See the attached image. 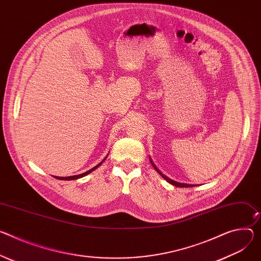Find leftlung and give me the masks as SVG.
<instances>
[{
  "label": "left lung",
  "mask_w": 261,
  "mask_h": 261,
  "mask_svg": "<svg viewBox=\"0 0 261 261\" xmlns=\"http://www.w3.org/2000/svg\"><path fill=\"white\" fill-rule=\"evenodd\" d=\"M150 158V157H149ZM150 161H151V163H152V165H153V168L157 171V173L159 174V175H161V177L164 179V180H167L169 183H171L172 185H175V186H177V187H193V186H195V185H193V184H186V183H180V182H176V181H174V180H172V179H170L169 177H167L165 175H163L159 170H158V168L156 167L155 165V163L153 162V160L150 158Z\"/></svg>",
  "instance_id": "8db88e82"
}]
</instances>
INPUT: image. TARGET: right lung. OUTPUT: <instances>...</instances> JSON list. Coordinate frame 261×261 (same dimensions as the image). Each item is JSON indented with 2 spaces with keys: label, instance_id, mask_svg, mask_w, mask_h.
<instances>
[{
  "label": "right lung",
  "instance_id": "1",
  "mask_svg": "<svg viewBox=\"0 0 261 261\" xmlns=\"http://www.w3.org/2000/svg\"><path fill=\"white\" fill-rule=\"evenodd\" d=\"M108 156V155H107ZM107 156L99 163V164H97L96 165V167H93L91 170H89V171H87V172H85V173H83V174H80V175H75V176H69V177H56L55 176V178L56 179H59V180H76V179H79V178H82V177H84V176H86V175H88L89 173H91V172H93L94 170H97L99 167H100V165L105 161V159L107 158Z\"/></svg>",
  "mask_w": 261,
  "mask_h": 261
}]
</instances>
